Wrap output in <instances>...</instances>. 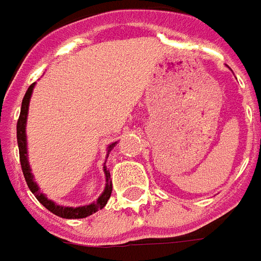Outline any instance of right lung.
Listing matches in <instances>:
<instances>
[{
	"mask_svg": "<svg viewBox=\"0 0 261 261\" xmlns=\"http://www.w3.org/2000/svg\"><path fill=\"white\" fill-rule=\"evenodd\" d=\"M34 85H30L26 94H24L23 100H22V108H20V115H19L18 125H16V138H18V146H19V159H20V165H22V171H23V176L26 179V184L29 186V189L32 191L36 199L43 204L48 211H51L53 214L62 218H85V217L91 216L93 213L101 210L102 207L107 204L108 199L111 196L112 192V182L110 171L107 170V167H104V172H106V188L100 197L97 199L94 203L87 204V206L82 207H64L55 204L53 200H48L47 196L40 193L39 186L34 182L33 174L30 172V165L28 161V144H26V121H28V112H29V102L32 93H33ZM115 146V143H112L108 146V153L111 151V149Z\"/></svg>",
	"mask_w": 261,
	"mask_h": 261,
	"instance_id": "1",
	"label": "right lung"
}]
</instances>
